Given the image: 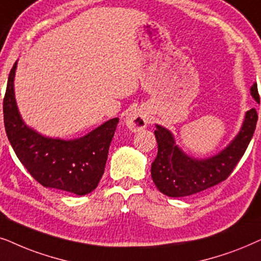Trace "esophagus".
Segmentation results:
<instances>
[{
    "label": "esophagus",
    "mask_w": 261,
    "mask_h": 261,
    "mask_svg": "<svg viewBox=\"0 0 261 261\" xmlns=\"http://www.w3.org/2000/svg\"><path fill=\"white\" fill-rule=\"evenodd\" d=\"M124 120H125V125H126V127L128 130L134 131V133L144 128L148 124L147 114H145L144 111L141 109L131 111L130 113L126 114V117H125Z\"/></svg>",
    "instance_id": "esophagus-1"
}]
</instances>
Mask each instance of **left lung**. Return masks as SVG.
I'll return each mask as SVG.
<instances>
[{"instance_id": "1", "label": "left lung", "mask_w": 261, "mask_h": 261, "mask_svg": "<svg viewBox=\"0 0 261 261\" xmlns=\"http://www.w3.org/2000/svg\"><path fill=\"white\" fill-rule=\"evenodd\" d=\"M251 93L259 102L256 83L253 85ZM256 121V110L247 111L241 131L231 144L220 154L206 160H194L186 156L174 144L172 134L156 125L154 134L159 150L151 165V178L156 187L168 197H186L222 182L231 174L244 156L254 134Z\"/></svg>"}]
</instances>
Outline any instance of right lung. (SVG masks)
Instances as JSON below:
<instances>
[{
  "label": "right lung",
  "instance_id": "1",
  "mask_svg": "<svg viewBox=\"0 0 261 261\" xmlns=\"http://www.w3.org/2000/svg\"><path fill=\"white\" fill-rule=\"evenodd\" d=\"M10 69L3 98L6 134L17 159L40 185L83 196L96 189L105 172L109 148L119 119L113 118L79 140L40 136L23 123L14 98Z\"/></svg>",
  "mask_w": 261,
  "mask_h": 261
}]
</instances>
